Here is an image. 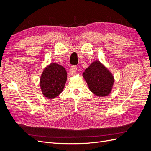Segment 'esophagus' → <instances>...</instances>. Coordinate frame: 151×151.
<instances>
[{"label": "esophagus", "mask_w": 151, "mask_h": 151, "mask_svg": "<svg viewBox=\"0 0 151 151\" xmlns=\"http://www.w3.org/2000/svg\"><path fill=\"white\" fill-rule=\"evenodd\" d=\"M77 69V67L76 65H72L70 67V74L71 75H74L76 74V70Z\"/></svg>", "instance_id": "esophagus-1"}]
</instances>
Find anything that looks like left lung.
I'll list each match as a JSON object with an SVG mask.
<instances>
[{
    "label": "left lung",
    "mask_w": 151,
    "mask_h": 151,
    "mask_svg": "<svg viewBox=\"0 0 151 151\" xmlns=\"http://www.w3.org/2000/svg\"><path fill=\"white\" fill-rule=\"evenodd\" d=\"M83 77L91 92L98 96H106L114 83L111 73L99 61L93 62L83 72Z\"/></svg>",
    "instance_id": "8db88e82"
}]
</instances>
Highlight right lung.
<instances>
[{
  "label": "right lung",
  "mask_w": 151,
  "mask_h": 151,
  "mask_svg": "<svg viewBox=\"0 0 151 151\" xmlns=\"http://www.w3.org/2000/svg\"><path fill=\"white\" fill-rule=\"evenodd\" d=\"M67 81L65 68L56 63H52L45 68L40 78V87L46 98H54L60 94Z\"/></svg>",
  "instance_id": "right-lung-1"
}]
</instances>
